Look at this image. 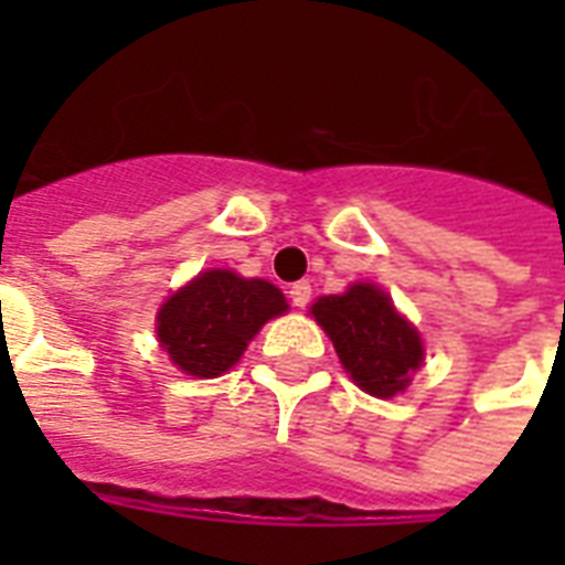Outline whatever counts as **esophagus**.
Listing matches in <instances>:
<instances>
[{"label":"esophagus","instance_id":"esophagus-1","mask_svg":"<svg viewBox=\"0 0 565 565\" xmlns=\"http://www.w3.org/2000/svg\"><path fill=\"white\" fill-rule=\"evenodd\" d=\"M290 301L296 308H308L310 301V284L308 281H296L290 287Z\"/></svg>","mask_w":565,"mask_h":565}]
</instances>
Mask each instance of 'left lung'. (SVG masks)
<instances>
[{
    "instance_id": "1",
    "label": "left lung",
    "mask_w": 565,
    "mask_h": 565,
    "mask_svg": "<svg viewBox=\"0 0 565 565\" xmlns=\"http://www.w3.org/2000/svg\"><path fill=\"white\" fill-rule=\"evenodd\" d=\"M310 313L331 337L343 370L363 393L393 398L407 390L425 349L419 331L395 310L381 287L361 281L343 296H319Z\"/></svg>"
}]
</instances>
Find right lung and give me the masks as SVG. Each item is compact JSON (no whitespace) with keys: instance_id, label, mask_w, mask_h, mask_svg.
Wrapping results in <instances>:
<instances>
[{"instance_id":"obj_1","label":"right lung","mask_w":565,"mask_h":565,"mask_svg":"<svg viewBox=\"0 0 565 565\" xmlns=\"http://www.w3.org/2000/svg\"><path fill=\"white\" fill-rule=\"evenodd\" d=\"M281 313L287 299L275 284L207 269L163 301L154 331L181 372L220 377L243 358L248 340Z\"/></svg>"}]
</instances>
